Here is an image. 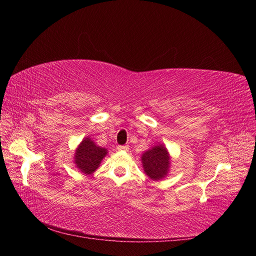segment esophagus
<instances>
[{
  "instance_id": "esophagus-1",
  "label": "esophagus",
  "mask_w": 256,
  "mask_h": 256,
  "mask_svg": "<svg viewBox=\"0 0 256 256\" xmlns=\"http://www.w3.org/2000/svg\"><path fill=\"white\" fill-rule=\"evenodd\" d=\"M118 150L120 151H128V146H118Z\"/></svg>"
}]
</instances>
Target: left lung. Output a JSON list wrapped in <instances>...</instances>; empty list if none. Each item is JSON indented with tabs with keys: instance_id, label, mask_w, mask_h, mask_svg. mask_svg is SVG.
I'll return each instance as SVG.
<instances>
[{
	"instance_id": "8db88e82",
	"label": "left lung",
	"mask_w": 256,
	"mask_h": 256,
	"mask_svg": "<svg viewBox=\"0 0 256 256\" xmlns=\"http://www.w3.org/2000/svg\"><path fill=\"white\" fill-rule=\"evenodd\" d=\"M141 162L144 172L154 180H162L170 170V157L164 144L154 146L146 151L142 154Z\"/></svg>"
}]
</instances>
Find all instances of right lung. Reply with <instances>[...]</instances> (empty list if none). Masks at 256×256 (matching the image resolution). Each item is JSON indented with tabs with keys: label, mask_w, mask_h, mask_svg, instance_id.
Masks as SVG:
<instances>
[{
	"label": "right lung",
	"mask_w": 256,
	"mask_h": 256,
	"mask_svg": "<svg viewBox=\"0 0 256 256\" xmlns=\"http://www.w3.org/2000/svg\"><path fill=\"white\" fill-rule=\"evenodd\" d=\"M106 154L107 149L100 148L88 136L84 138L76 150L74 164L80 172L86 175H90L99 167Z\"/></svg>",
	"instance_id": "right-lung-1"
}]
</instances>
